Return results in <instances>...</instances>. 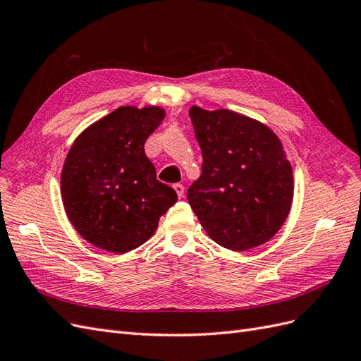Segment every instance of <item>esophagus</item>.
<instances>
[{"label":"esophagus","mask_w":361,"mask_h":361,"mask_svg":"<svg viewBox=\"0 0 361 361\" xmlns=\"http://www.w3.org/2000/svg\"><path fill=\"white\" fill-rule=\"evenodd\" d=\"M173 188H174V191H176V194L179 195V197H183L185 187H183L182 183H174V185H173Z\"/></svg>","instance_id":"obj_1"}]
</instances>
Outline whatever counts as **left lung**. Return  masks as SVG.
Instances as JSON below:
<instances>
[{
	"label": "left lung",
	"instance_id": "8db88e82",
	"mask_svg": "<svg viewBox=\"0 0 361 361\" xmlns=\"http://www.w3.org/2000/svg\"><path fill=\"white\" fill-rule=\"evenodd\" d=\"M202 149V174L188 202L216 244L244 251L274 236L290 211L293 176L279 137L231 110H190Z\"/></svg>",
	"mask_w": 361,
	"mask_h": 361
}]
</instances>
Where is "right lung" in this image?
<instances>
[{
  "instance_id": "1",
  "label": "right lung",
  "mask_w": 361,
  "mask_h": 361,
  "mask_svg": "<svg viewBox=\"0 0 361 361\" xmlns=\"http://www.w3.org/2000/svg\"><path fill=\"white\" fill-rule=\"evenodd\" d=\"M164 117L161 106H120L73 141L61 170V199L85 241L128 253L149 241L159 216L176 203V191L157 179L145 154Z\"/></svg>"
}]
</instances>
